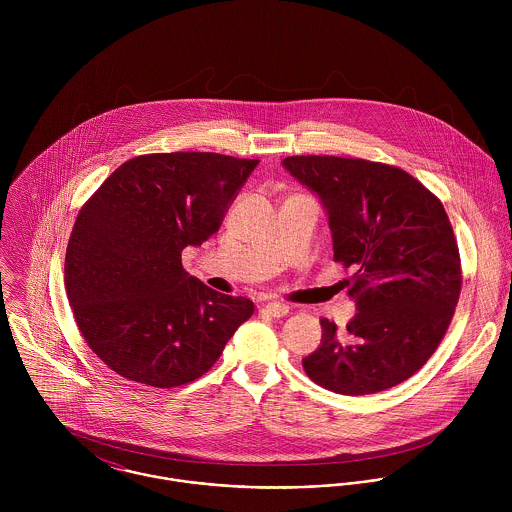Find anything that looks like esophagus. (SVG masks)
I'll use <instances>...</instances> for the list:
<instances>
[{
    "label": "esophagus",
    "mask_w": 512,
    "mask_h": 512,
    "mask_svg": "<svg viewBox=\"0 0 512 512\" xmlns=\"http://www.w3.org/2000/svg\"><path fill=\"white\" fill-rule=\"evenodd\" d=\"M264 311L270 315V317H286L290 313V307L286 303H280V301H272V303H266L264 305Z\"/></svg>",
    "instance_id": "obj_1"
}]
</instances>
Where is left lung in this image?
Returning <instances> with one entry per match:
<instances>
[{
  "label": "left lung",
  "mask_w": 512,
  "mask_h": 512,
  "mask_svg": "<svg viewBox=\"0 0 512 512\" xmlns=\"http://www.w3.org/2000/svg\"><path fill=\"white\" fill-rule=\"evenodd\" d=\"M284 167L321 199L333 258L357 313L347 329L321 319L307 376L337 394L363 396L416 374L436 353L461 292L455 234L438 197L400 167L335 155H292Z\"/></svg>",
  "instance_id": "left-lung-1"
}]
</instances>
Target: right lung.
I'll use <instances>...</instances> for the list:
<instances>
[{"label":"right lung","mask_w":512,"mask_h":512,"mask_svg":"<svg viewBox=\"0 0 512 512\" xmlns=\"http://www.w3.org/2000/svg\"><path fill=\"white\" fill-rule=\"evenodd\" d=\"M256 165L209 151L138 155L78 211L65 288L84 341L108 368L155 388L193 382L250 319V299L189 276L181 252L219 230Z\"/></svg>","instance_id":"add662e5"}]
</instances>
